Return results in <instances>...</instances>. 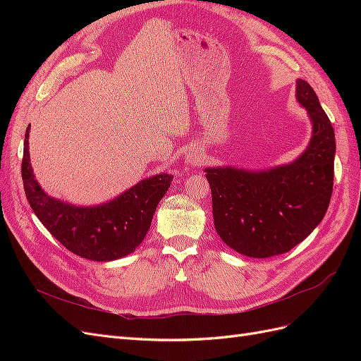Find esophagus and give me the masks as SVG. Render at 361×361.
<instances>
[{
	"label": "esophagus",
	"instance_id": "esophagus-1",
	"mask_svg": "<svg viewBox=\"0 0 361 361\" xmlns=\"http://www.w3.org/2000/svg\"><path fill=\"white\" fill-rule=\"evenodd\" d=\"M185 164H187L188 167H199L202 164V157H200L199 152L190 150L188 155L185 157Z\"/></svg>",
	"mask_w": 361,
	"mask_h": 361
}]
</instances>
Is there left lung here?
<instances>
[{
    "label": "left lung",
    "instance_id": "1",
    "mask_svg": "<svg viewBox=\"0 0 361 361\" xmlns=\"http://www.w3.org/2000/svg\"><path fill=\"white\" fill-rule=\"evenodd\" d=\"M297 99L307 108L313 135L289 166L268 171L206 169L216 233L250 257L283 255L304 241L329 209L334 179V129L318 96L304 80Z\"/></svg>",
    "mask_w": 361,
    "mask_h": 361
}]
</instances>
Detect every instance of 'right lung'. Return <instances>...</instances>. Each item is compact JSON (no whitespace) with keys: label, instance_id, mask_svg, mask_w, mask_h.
Here are the masks:
<instances>
[{"label":"right lung","instance_id":"1","mask_svg":"<svg viewBox=\"0 0 361 361\" xmlns=\"http://www.w3.org/2000/svg\"><path fill=\"white\" fill-rule=\"evenodd\" d=\"M25 133L23 180L27 200L49 233L76 256L106 262L123 257L141 244L159 200L173 180L162 173L137 183L117 199L93 207L72 206L42 191L32 174Z\"/></svg>","mask_w":361,"mask_h":361}]
</instances>
